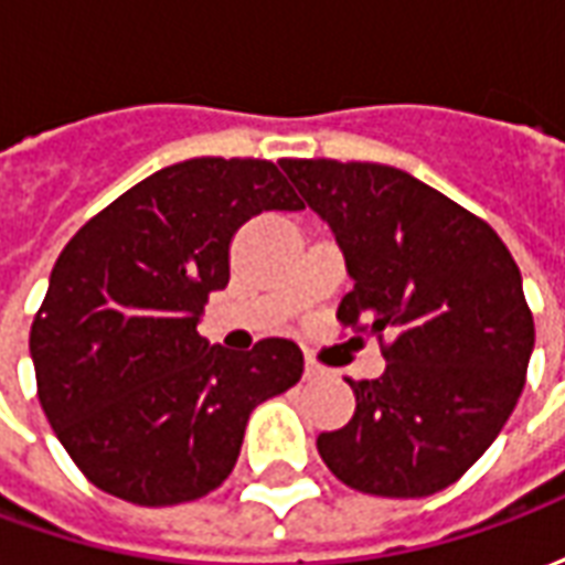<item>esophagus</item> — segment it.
Wrapping results in <instances>:
<instances>
[{"mask_svg":"<svg viewBox=\"0 0 565 565\" xmlns=\"http://www.w3.org/2000/svg\"><path fill=\"white\" fill-rule=\"evenodd\" d=\"M327 375V369L320 366L318 360H311V356H306V381H318Z\"/></svg>","mask_w":565,"mask_h":565,"instance_id":"1","label":"esophagus"}]
</instances>
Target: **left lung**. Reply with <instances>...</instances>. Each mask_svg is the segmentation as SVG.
<instances>
[{"instance_id":"obj_1","label":"left lung","mask_w":565,"mask_h":565,"mask_svg":"<svg viewBox=\"0 0 565 565\" xmlns=\"http://www.w3.org/2000/svg\"><path fill=\"white\" fill-rule=\"evenodd\" d=\"M342 247L344 327L391 335L381 379L348 381L354 417L320 433L330 472L375 497L454 484L518 405L535 344L509 247L481 217L381 162L281 160Z\"/></svg>"}]
</instances>
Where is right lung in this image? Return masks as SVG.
<instances>
[{
    "label": "right lung",
    "mask_w": 565,
    "mask_h": 565,
    "mask_svg": "<svg viewBox=\"0 0 565 565\" xmlns=\"http://www.w3.org/2000/svg\"><path fill=\"white\" fill-rule=\"evenodd\" d=\"M306 209L269 160L196 157L117 196L56 259L32 320L39 403L93 484L178 505L233 472L250 412L302 379V351L247 354L196 332L230 284V245L263 211Z\"/></svg>",
    "instance_id": "add662e5"
}]
</instances>
